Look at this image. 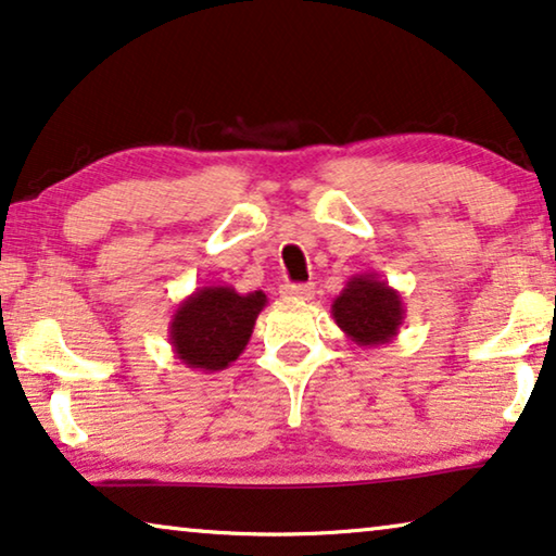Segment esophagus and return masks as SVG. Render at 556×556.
Returning a JSON list of instances; mask_svg holds the SVG:
<instances>
[{"instance_id": "esophagus-1", "label": "esophagus", "mask_w": 556, "mask_h": 556, "mask_svg": "<svg viewBox=\"0 0 556 556\" xmlns=\"http://www.w3.org/2000/svg\"><path fill=\"white\" fill-rule=\"evenodd\" d=\"M279 294L287 296V300H312L314 285H281Z\"/></svg>"}]
</instances>
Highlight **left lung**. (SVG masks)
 I'll list each match as a JSON object with an SVG mask.
<instances>
[{"mask_svg":"<svg viewBox=\"0 0 556 556\" xmlns=\"http://www.w3.org/2000/svg\"><path fill=\"white\" fill-rule=\"evenodd\" d=\"M404 314L407 309L402 294L375 271L354 275L331 302V317L337 327L359 346L392 342L404 325Z\"/></svg>","mask_w":556,"mask_h":556,"instance_id":"8db88e82","label":"left lung"}]
</instances>
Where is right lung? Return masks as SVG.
I'll use <instances>...</instances> for the list:
<instances>
[{
	"label": "right lung",
	"mask_w": 556,
	"mask_h": 556,
	"mask_svg": "<svg viewBox=\"0 0 556 556\" xmlns=\"http://www.w3.org/2000/svg\"><path fill=\"white\" fill-rule=\"evenodd\" d=\"M267 306L262 289L239 294L229 285L199 287L179 302L169 321L174 357L197 371H219L247 350L256 317Z\"/></svg>",
	"instance_id": "right-lung-1"
}]
</instances>
